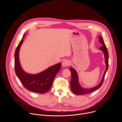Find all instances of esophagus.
I'll use <instances>...</instances> for the list:
<instances>
[{
    "label": "esophagus",
    "instance_id": "34e87169",
    "mask_svg": "<svg viewBox=\"0 0 122 122\" xmlns=\"http://www.w3.org/2000/svg\"><path fill=\"white\" fill-rule=\"evenodd\" d=\"M70 64V61L67 60H64L62 62V66L63 67H67V66H69Z\"/></svg>",
    "mask_w": 122,
    "mask_h": 122
}]
</instances>
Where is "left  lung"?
I'll use <instances>...</instances> for the list:
<instances>
[{"mask_svg":"<svg viewBox=\"0 0 122 122\" xmlns=\"http://www.w3.org/2000/svg\"><path fill=\"white\" fill-rule=\"evenodd\" d=\"M99 41L101 43H102L103 45L101 47H100V49L102 50L103 52L104 53V57H105V62L106 63V68L105 69V71L103 73V77L102 78V80H101L100 83L97 85L96 86L92 88H89V89H85L83 88L81 86L79 83L78 81V74L76 72V71L72 67H71L70 68V70L71 72V79L70 81V84H71V89L72 91V92L75 94L77 95H81V94H85L87 93H89L90 92H93L94 91H95L96 90H98L102 84L103 80L104 79V77L106 74V72L108 70V59H109V56H108V51L107 49V48L105 45V43L104 42V41L102 38L101 36H99Z\"/></svg>","mask_w":122,"mask_h":122,"instance_id":"left-lung-1","label":"left lung"}]
</instances>
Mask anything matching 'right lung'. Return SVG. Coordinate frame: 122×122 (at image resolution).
Masks as SVG:
<instances>
[{"mask_svg":"<svg viewBox=\"0 0 122 122\" xmlns=\"http://www.w3.org/2000/svg\"><path fill=\"white\" fill-rule=\"evenodd\" d=\"M25 35L15 51V71L16 74L24 87L28 90L41 94L46 93L51 89L54 78L61 68V63H59L51 66L37 74H30L25 72L21 67L19 56V51L23 41Z\"/></svg>","mask_w":122,"mask_h":122,"instance_id":"add662e5","label":"right lung"}]
</instances>
